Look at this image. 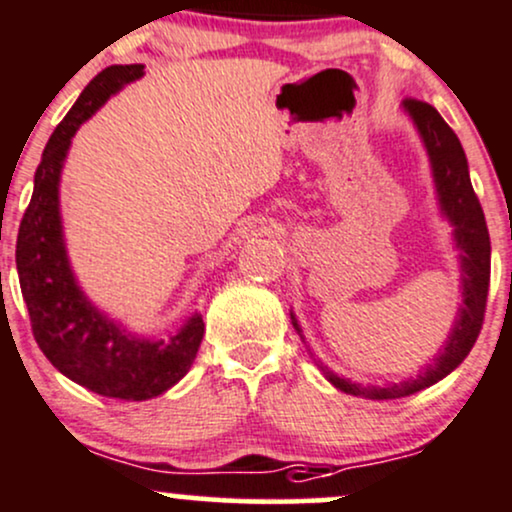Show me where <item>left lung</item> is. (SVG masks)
<instances>
[{"label":"left lung","mask_w":512,"mask_h":512,"mask_svg":"<svg viewBox=\"0 0 512 512\" xmlns=\"http://www.w3.org/2000/svg\"><path fill=\"white\" fill-rule=\"evenodd\" d=\"M403 111L413 121L415 131L423 140L440 213L452 226V240L459 252V269H462V306H459L452 330H449L445 345L437 352V357L430 364H425L411 379L398 381V384H355L345 376L330 372L323 362L316 359L318 369L335 389L352 393V396L374 398V401L403 398L428 389V386L445 379L447 374H452L464 362V357L469 355L481 333L488 282H491V240H488L486 218L474 194V187H471L469 165H466V155L457 133L437 114L435 106L425 104V101L406 99L403 101ZM291 323L301 335V325L294 313H291Z\"/></svg>","instance_id":"left-lung-1"}]
</instances>
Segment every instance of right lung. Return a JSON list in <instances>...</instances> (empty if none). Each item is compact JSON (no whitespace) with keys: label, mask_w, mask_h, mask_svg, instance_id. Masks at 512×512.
<instances>
[{"label":"right lung","mask_w":512,"mask_h":512,"mask_svg":"<svg viewBox=\"0 0 512 512\" xmlns=\"http://www.w3.org/2000/svg\"><path fill=\"white\" fill-rule=\"evenodd\" d=\"M145 65H111L84 87L50 136L33 177L31 204L16 238V269L33 338L60 374L106 398L148 401L192 367L204 318L194 313L170 338H140L99 311L77 284L60 216V174L72 136L111 94L145 75Z\"/></svg>","instance_id":"1"}]
</instances>
